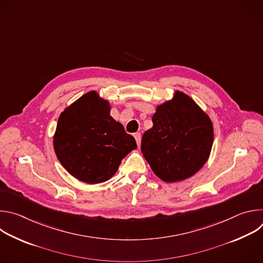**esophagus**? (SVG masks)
Segmentation results:
<instances>
[{
    "label": "esophagus",
    "instance_id": "esophagus-1",
    "mask_svg": "<svg viewBox=\"0 0 263 263\" xmlns=\"http://www.w3.org/2000/svg\"><path fill=\"white\" fill-rule=\"evenodd\" d=\"M134 137H135V140H136L137 145L139 146V145H140V141H141V134L137 132V133H135V134H134Z\"/></svg>",
    "mask_w": 263,
    "mask_h": 263
}]
</instances>
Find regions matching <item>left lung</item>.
Wrapping results in <instances>:
<instances>
[{
    "mask_svg": "<svg viewBox=\"0 0 263 263\" xmlns=\"http://www.w3.org/2000/svg\"><path fill=\"white\" fill-rule=\"evenodd\" d=\"M153 127L141 138V152L153 172L165 182L195 175L208 160L213 127L209 117L183 92L158 106Z\"/></svg>",
    "mask_w": 263,
    "mask_h": 263,
    "instance_id": "1",
    "label": "left lung"
}]
</instances>
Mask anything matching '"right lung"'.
Wrapping results in <instances>:
<instances>
[{"mask_svg":"<svg viewBox=\"0 0 263 263\" xmlns=\"http://www.w3.org/2000/svg\"><path fill=\"white\" fill-rule=\"evenodd\" d=\"M134 137L110 116L107 101L87 92L59 117L54 149L63 167L88 184L114 176L122 160L136 148Z\"/></svg>","mask_w":263,"mask_h":263,"instance_id":"obj_1","label":"right lung"}]
</instances>
